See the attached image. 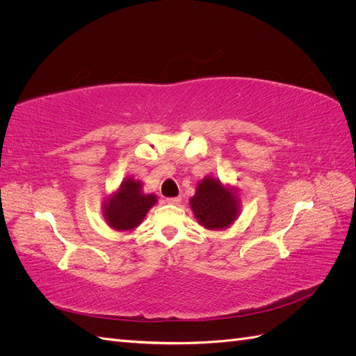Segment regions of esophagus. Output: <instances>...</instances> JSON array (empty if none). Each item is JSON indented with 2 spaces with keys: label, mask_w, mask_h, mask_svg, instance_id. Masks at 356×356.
Wrapping results in <instances>:
<instances>
[{
  "label": "esophagus",
  "mask_w": 356,
  "mask_h": 356,
  "mask_svg": "<svg viewBox=\"0 0 356 356\" xmlns=\"http://www.w3.org/2000/svg\"><path fill=\"white\" fill-rule=\"evenodd\" d=\"M166 202H168L169 204H178V203L181 202V197H168Z\"/></svg>",
  "instance_id": "34e87169"
}]
</instances>
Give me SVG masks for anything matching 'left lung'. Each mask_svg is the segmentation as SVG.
<instances>
[{
	"instance_id": "8db88e82",
	"label": "left lung",
	"mask_w": 356,
	"mask_h": 356,
	"mask_svg": "<svg viewBox=\"0 0 356 356\" xmlns=\"http://www.w3.org/2000/svg\"><path fill=\"white\" fill-rule=\"evenodd\" d=\"M190 207L204 229L222 230L238 218L241 203L234 188L224 187L220 179L207 177L199 182Z\"/></svg>"
}]
</instances>
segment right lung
Masks as SVG:
<instances>
[{"label": "right lung", "instance_id": "add662e5", "mask_svg": "<svg viewBox=\"0 0 356 356\" xmlns=\"http://www.w3.org/2000/svg\"><path fill=\"white\" fill-rule=\"evenodd\" d=\"M156 203V195H145L141 181L126 178L120 188L105 200L102 213L111 229L127 232L138 227Z\"/></svg>", "mask_w": 356, "mask_h": 356}]
</instances>
